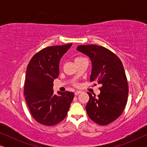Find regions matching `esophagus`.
<instances>
[{
  "instance_id": "34e87169",
  "label": "esophagus",
  "mask_w": 147,
  "mask_h": 147,
  "mask_svg": "<svg viewBox=\"0 0 147 147\" xmlns=\"http://www.w3.org/2000/svg\"><path fill=\"white\" fill-rule=\"evenodd\" d=\"M81 93H82L81 91H76V92H75V95H76V96H78V94H81Z\"/></svg>"
}]
</instances>
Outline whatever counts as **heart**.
<instances>
[{
	"instance_id": "1",
	"label": "heart",
	"mask_w": 147,
	"mask_h": 147,
	"mask_svg": "<svg viewBox=\"0 0 147 147\" xmlns=\"http://www.w3.org/2000/svg\"><path fill=\"white\" fill-rule=\"evenodd\" d=\"M84 59V58H83V57H76V58H75V62L78 61H80V60H81V59ZM74 85H75L76 86H79L78 84H74Z\"/></svg>"
}]
</instances>
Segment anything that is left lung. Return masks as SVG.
<instances>
[{
    "label": "left lung",
    "mask_w": 147,
    "mask_h": 147,
    "mask_svg": "<svg viewBox=\"0 0 147 147\" xmlns=\"http://www.w3.org/2000/svg\"><path fill=\"white\" fill-rule=\"evenodd\" d=\"M77 50L91 59L90 82L102 84L97 97L88 92L86 112L92 121L107 125L121 115L127 103L128 86L123 65L115 53L102 46L79 45Z\"/></svg>",
    "instance_id": "left-lung-1"
}]
</instances>
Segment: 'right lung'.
I'll list each match as a JSON object with an SVG mask.
<instances>
[{
  "label": "right lung",
  "mask_w": 147,
  "mask_h": 147,
  "mask_svg": "<svg viewBox=\"0 0 147 147\" xmlns=\"http://www.w3.org/2000/svg\"><path fill=\"white\" fill-rule=\"evenodd\" d=\"M72 43L50 46L33 55L27 67L24 96L36 121L53 126L67 116L74 94L66 91L53 93V80L59 74V61Z\"/></svg>",
  "instance_id": "right-lung-1"
}]
</instances>
